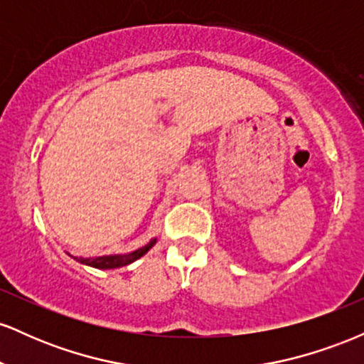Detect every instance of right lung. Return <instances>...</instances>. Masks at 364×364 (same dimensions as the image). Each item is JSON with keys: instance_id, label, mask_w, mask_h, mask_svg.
<instances>
[{"instance_id": "right-lung-1", "label": "right lung", "mask_w": 364, "mask_h": 364, "mask_svg": "<svg viewBox=\"0 0 364 364\" xmlns=\"http://www.w3.org/2000/svg\"><path fill=\"white\" fill-rule=\"evenodd\" d=\"M154 243H156V240L150 241V243L147 246H144V248L127 255H114V257H99V258H75V260L85 263V265L95 267V269H116V267H123V265H128V263L139 260L141 255H145L150 248H152Z\"/></svg>"}]
</instances>
